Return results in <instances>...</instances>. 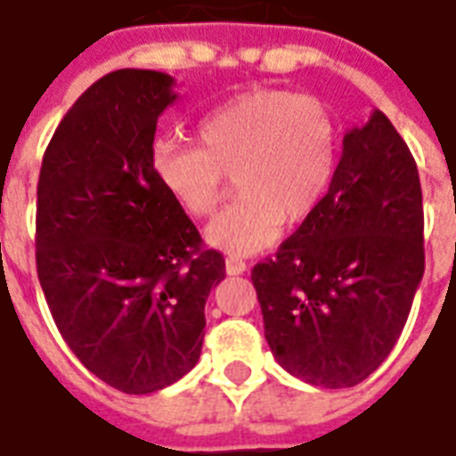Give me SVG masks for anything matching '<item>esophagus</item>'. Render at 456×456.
Returning a JSON list of instances; mask_svg holds the SVG:
<instances>
[{
  "label": "esophagus",
  "instance_id": "34e87169",
  "mask_svg": "<svg viewBox=\"0 0 456 456\" xmlns=\"http://www.w3.org/2000/svg\"><path fill=\"white\" fill-rule=\"evenodd\" d=\"M245 271L247 264L242 259H232V256L225 259V273H228V276H240V273H245Z\"/></svg>",
  "mask_w": 456,
  "mask_h": 456
}]
</instances>
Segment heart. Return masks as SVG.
<instances>
[{
	"mask_svg": "<svg viewBox=\"0 0 456 456\" xmlns=\"http://www.w3.org/2000/svg\"><path fill=\"white\" fill-rule=\"evenodd\" d=\"M200 147L159 142L151 168L166 195L195 218L211 216L238 180L240 202L214 218L204 240L231 256H252L323 202L335 164L338 128L328 107L309 94L254 90L207 114Z\"/></svg>",
	"mask_w": 456,
	"mask_h": 456,
	"instance_id": "b5f03b06",
	"label": "heart"
}]
</instances>
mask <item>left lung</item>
Wrapping results in <instances>:
<instances>
[{"label":"left lung","mask_w":456,"mask_h":456,"mask_svg":"<svg viewBox=\"0 0 456 456\" xmlns=\"http://www.w3.org/2000/svg\"><path fill=\"white\" fill-rule=\"evenodd\" d=\"M416 161L383 111L342 137L312 216L256 264L264 335L285 371L321 387L369 379L407 323L423 278Z\"/></svg>","instance_id":"obj_1"}]
</instances>
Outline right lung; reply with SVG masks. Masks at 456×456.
Instances as JSON below:
<instances>
[{
  "mask_svg": "<svg viewBox=\"0 0 456 456\" xmlns=\"http://www.w3.org/2000/svg\"><path fill=\"white\" fill-rule=\"evenodd\" d=\"M166 73L121 69L59 123L37 183V278L70 352L107 386L157 393L200 362L204 305L225 278L151 168Z\"/></svg>",
  "mask_w": 456,
  "mask_h": 456,
  "instance_id": "1",
  "label": "right lung"
}]
</instances>
